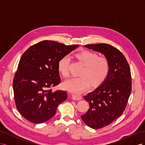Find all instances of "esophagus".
I'll return each mask as SVG.
<instances>
[{"label": "esophagus", "mask_w": 145, "mask_h": 145, "mask_svg": "<svg viewBox=\"0 0 145 145\" xmlns=\"http://www.w3.org/2000/svg\"><path fill=\"white\" fill-rule=\"evenodd\" d=\"M72 97L73 100H80L82 99V95L79 94H73L72 95Z\"/></svg>", "instance_id": "34e87169"}]
</instances>
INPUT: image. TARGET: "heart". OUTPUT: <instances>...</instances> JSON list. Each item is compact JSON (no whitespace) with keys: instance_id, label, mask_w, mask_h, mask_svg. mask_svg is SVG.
Listing matches in <instances>:
<instances>
[{"instance_id":"heart-1","label":"heart","mask_w":145,"mask_h":145,"mask_svg":"<svg viewBox=\"0 0 145 145\" xmlns=\"http://www.w3.org/2000/svg\"><path fill=\"white\" fill-rule=\"evenodd\" d=\"M77 58L85 65L80 73V77H71L65 80L63 86L72 93H78L88 88L90 82L93 86L102 84L108 77L111 69V65L106 57H100L94 52L83 51L76 55ZM70 58L64 56L58 62V70L63 77L69 74Z\"/></svg>"}]
</instances>
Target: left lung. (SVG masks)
I'll return each mask as SVG.
<instances>
[{"mask_svg": "<svg viewBox=\"0 0 145 145\" xmlns=\"http://www.w3.org/2000/svg\"><path fill=\"white\" fill-rule=\"evenodd\" d=\"M85 46L104 54L111 65L110 72L102 85L84 96L89 109L82 119L90 128L100 129L124 112L132 89L131 69L124 55L113 46L98 43Z\"/></svg>", "mask_w": 145, "mask_h": 145, "instance_id": "left-lung-1", "label": "left lung"}]
</instances>
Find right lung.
<instances>
[{"instance_id":"1","label":"right lung","mask_w":145,"mask_h":145,"mask_svg":"<svg viewBox=\"0 0 145 145\" xmlns=\"http://www.w3.org/2000/svg\"><path fill=\"white\" fill-rule=\"evenodd\" d=\"M79 45L43 40L22 56L12 86L16 106L25 119L34 123L50 120L67 99V92L52 91L60 83L58 62Z\"/></svg>"}]
</instances>
